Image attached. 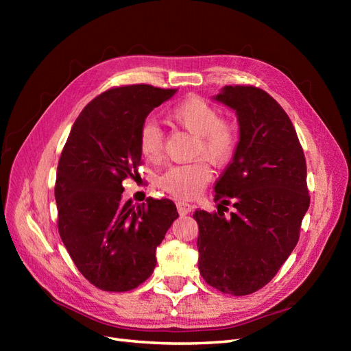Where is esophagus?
Listing matches in <instances>:
<instances>
[{
    "label": "esophagus",
    "mask_w": 351,
    "mask_h": 351,
    "mask_svg": "<svg viewBox=\"0 0 351 351\" xmlns=\"http://www.w3.org/2000/svg\"><path fill=\"white\" fill-rule=\"evenodd\" d=\"M177 210H178V214L180 215H187L190 210H192V205H189V204H186V202H177Z\"/></svg>",
    "instance_id": "1"
}]
</instances>
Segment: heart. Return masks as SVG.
Instances as JSON below:
<instances>
[{
    "label": "heart",
    "mask_w": 351,
    "mask_h": 351,
    "mask_svg": "<svg viewBox=\"0 0 351 351\" xmlns=\"http://www.w3.org/2000/svg\"><path fill=\"white\" fill-rule=\"evenodd\" d=\"M165 120L193 136L190 156L204 158L215 167L227 165L236 154L240 132L236 121L222 119L214 105L200 97H189L165 112ZM139 151L147 162H159L164 154V134L154 121L139 132ZM205 161L176 165L161 176L159 186L178 199H193L210 180Z\"/></svg>",
    "instance_id": "heart-1"
}]
</instances>
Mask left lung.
Listing matches in <instances>:
<instances>
[{"label":"left lung","instance_id":"left-lung-1","mask_svg":"<svg viewBox=\"0 0 351 351\" xmlns=\"http://www.w3.org/2000/svg\"><path fill=\"white\" fill-rule=\"evenodd\" d=\"M215 99L240 125L236 154L215 184V200L235 209L195 210L197 267L214 289L246 295L275 277L299 241L311 204L306 159L290 117L265 90L234 84Z\"/></svg>","mask_w":351,"mask_h":351}]
</instances>
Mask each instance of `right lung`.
Wrapping results in <instances>:
<instances>
[{
  "label": "right lung",
  "mask_w": 351,
  "mask_h": 351,
  "mask_svg": "<svg viewBox=\"0 0 351 351\" xmlns=\"http://www.w3.org/2000/svg\"><path fill=\"white\" fill-rule=\"evenodd\" d=\"M177 89L112 88L74 121L61 152L56 200L58 232L80 274L104 291H130L151 277L155 252L178 218L173 200L123 202V182L141 167L139 132Z\"/></svg>",
  "instance_id": "1"
}]
</instances>
